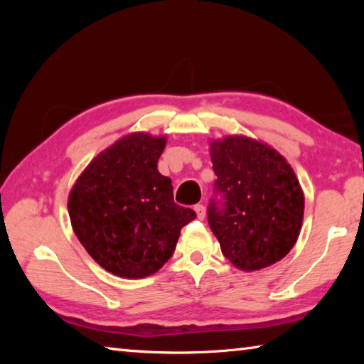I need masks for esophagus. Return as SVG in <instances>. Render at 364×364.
Segmentation results:
<instances>
[{
	"label": "esophagus",
	"instance_id": "obj_1",
	"mask_svg": "<svg viewBox=\"0 0 364 364\" xmlns=\"http://www.w3.org/2000/svg\"><path fill=\"white\" fill-rule=\"evenodd\" d=\"M194 210H196V213H197V218H199V220H204V218H205V205L197 204V205L194 207Z\"/></svg>",
	"mask_w": 364,
	"mask_h": 364
}]
</instances>
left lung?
<instances>
[{"instance_id":"left-lung-1","label":"left lung","mask_w":364,"mask_h":364,"mask_svg":"<svg viewBox=\"0 0 364 364\" xmlns=\"http://www.w3.org/2000/svg\"><path fill=\"white\" fill-rule=\"evenodd\" d=\"M215 199L207 217L234 267L255 271L284 258L297 242L305 197L279 152L247 136L210 143Z\"/></svg>"}]
</instances>
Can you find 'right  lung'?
Here are the masks:
<instances>
[{
  "label": "right lung",
  "instance_id": "right-lung-1",
  "mask_svg": "<svg viewBox=\"0 0 364 364\" xmlns=\"http://www.w3.org/2000/svg\"><path fill=\"white\" fill-rule=\"evenodd\" d=\"M167 138L132 133L91 160L69 194L73 231L96 263L120 278L151 276L173 255L196 218L176 205L157 162Z\"/></svg>",
  "mask_w": 364,
  "mask_h": 364
}]
</instances>
